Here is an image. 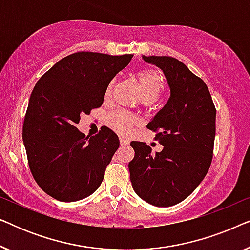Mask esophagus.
Here are the masks:
<instances>
[{"label": "esophagus", "instance_id": "obj_1", "mask_svg": "<svg viewBox=\"0 0 250 250\" xmlns=\"http://www.w3.org/2000/svg\"><path fill=\"white\" fill-rule=\"evenodd\" d=\"M119 141H121V145H122V146H127V145H129L128 140L125 139V138H123V136H121V138H119Z\"/></svg>", "mask_w": 250, "mask_h": 250}]
</instances>
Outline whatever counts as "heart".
<instances>
[{"mask_svg":"<svg viewBox=\"0 0 250 250\" xmlns=\"http://www.w3.org/2000/svg\"><path fill=\"white\" fill-rule=\"evenodd\" d=\"M136 77H138L143 99L156 100L162 94L164 90V78L159 71L153 69L141 70L136 74ZM112 86H114V81H111L105 88V97L107 98L111 94ZM135 123L136 118L134 116L124 110H116L109 114L107 117V124L116 132L122 133V134H126L131 131L132 126Z\"/></svg>","mask_w":250,"mask_h":250,"instance_id":"1","label":"heart"}]
</instances>
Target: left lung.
I'll return each mask as SVG.
<instances>
[{"label": "left lung", "instance_id": "obj_1", "mask_svg": "<svg viewBox=\"0 0 250 250\" xmlns=\"http://www.w3.org/2000/svg\"><path fill=\"white\" fill-rule=\"evenodd\" d=\"M165 75L170 95L146 127L157 132L163 150L151 152L145 142L132 141L135 155L128 164L135 193L156 207H169L197 189L209 169L216 109L207 85L172 57H145Z\"/></svg>", "mask_w": 250, "mask_h": 250}]
</instances>
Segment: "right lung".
<instances>
[{
	"label": "right lung",
	"mask_w": 250,
	"mask_h": 250,
	"mask_svg": "<svg viewBox=\"0 0 250 250\" xmlns=\"http://www.w3.org/2000/svg\"><path fill=\"white\" fill-rule=\"evenodd\" d=\"M132 58L70 54L51 67L34 87L22 140L34 179L54 199L82 200L100 187L119 139L108 127L88 138L76 125L82 114L101 107L108 84Z\"/></svg>",
	"instance_id": "add662e5"
}]
</instances>
